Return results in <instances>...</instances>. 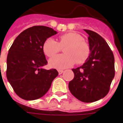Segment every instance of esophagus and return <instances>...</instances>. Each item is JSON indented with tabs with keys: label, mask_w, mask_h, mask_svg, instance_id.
Instances as JSON below:
<instances>
[{
	"label": "esophagus",
	"mask_w": 123,
	"mask_h": 123,
	"mask_svg": "<svg viewBox=\"0 0 123 123\" xmlns=\"http://www.w3.org/2000/svg\"><path fill=\"white\" fill-rule=\"evenodd\" d=\"M58 72H59V74H62V73H63L64 70H58Z\"/></svg>",
	"instance_id": "34e87169"
}]
</instances>
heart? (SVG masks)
Returning <instances> with one entry per match:
<instances>
[{"label":"heart","instance_id":"heart-1","mask_svg":"<svg viewBox=\"0 0 123 123\" xmlns=\"http://www.w3.org/2000/svg\"><path fill=\"white\" fill-rule=\"evenodd\" d=\"M65 46L66 47H65ZM65 47V54L57 55L50 59V67L56 69H64L77 62H85L90 54V46L82 35L77 33L69 32L59 37V42L53 38H49L44 42L43 50L46 56H52Z\"/></svg>","mask_w":123,"mask_h":123}]
</instances>
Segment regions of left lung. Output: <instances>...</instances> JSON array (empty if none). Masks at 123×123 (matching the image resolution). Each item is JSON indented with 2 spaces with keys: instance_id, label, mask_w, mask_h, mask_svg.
Listing matches in <instances>:
<instances>
[{
  "instance_id": "left-lung-1",
  "label": "left lung",
  "mask_w": 123,
  "mask_h": 123,
  "mask_svg": "<svg viewBox=\"0 0 123 123\" xmlns=\"http://www.w3.org/2000/svg\"><path fill=\"white\" fill-rule=\"evenodd\" d=\"M84 31L89 35L90 54L82 66L72 69L74 77L69 82L68 88L78 99L92 103L108 93L115 76V59L101 36L93 31Z\"/></svg>"
}]
</instances>
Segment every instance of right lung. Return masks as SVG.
Segmentation results:
<instances>
[{"label":"right lung","instance_id":"right-lung-1","mask_svg":"<svg viewBox=\"0 0 123 123\" xmlns=\"http://www.w3.org/2000/svg\"><path fill=\"white\" fill-rule=\"evenodd\" d=\"M56 33L47 26H33L14 41L7 56L6 77L20 98L35 100L43 97L59 74L56 69L42 68L47 63L43 43Z\"/></svg>","mask_w":123,"mask_h":123}]
</instances>
